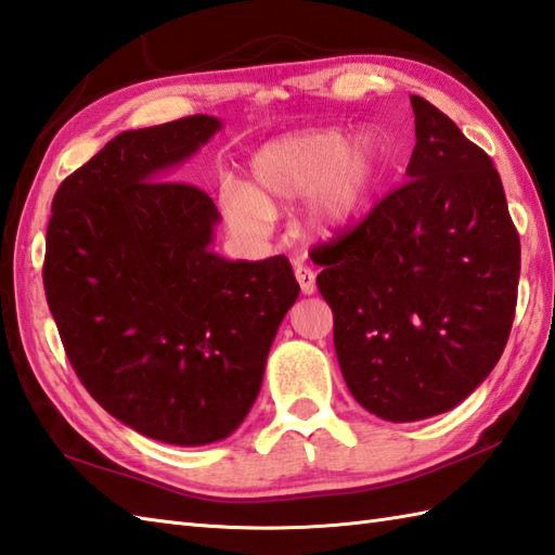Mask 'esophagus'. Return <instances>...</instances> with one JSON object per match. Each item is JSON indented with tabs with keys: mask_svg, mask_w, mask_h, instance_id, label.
I'll list each match as a JSON object with an SVG mask.
<instances>
[{
	"mask_svg": "<svg viewBox=\"0 0 555 555\" xmlns=\"http://www.w3.org/2000/svg\"><path fill=\"white\" fill-rule=\"evenodd\" d=\"M296 281L300 284L302 296H312L317 291V279H314V271L305 264H296Z\"/></svg>",
	"mask_w": 555,
	"mask_h": 555,
	"instance_id": "esophagus-1",
	"label": "esophagus"
}]
</instances>
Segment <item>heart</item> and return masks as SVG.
<instances>
[{
	"label": "heart",
	"mask_w": 555,
	"mask_h": 555,
	"mask_svg": "<svg viewBox=\"0 0 555 555\" xmlns=\"http://www.w3.org/2000/svg\"><path fill=\"white\" fill-rule=\"evenodd\" d=\"M386 171L382 140L360 131L346 140L340 128H310L269 140L250 159V185L227 179L219 205L243 238H267L274 209L305 197L300 223L312 238L346 233L367 207Z\"/></svg>",
	"instance_id": "obj_1"
}]
</instances>
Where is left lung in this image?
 <instances>
[{
    "label": "left lung",
    "instance_id": "left-lung-1",
    "mask_svg": "<svg viewBox=\"0 0 555 555\" xmlns=\"http://www.w3.org/2000/svg\"><path fill=\"white\" fill-rule=\"evenodd\" d=\"M405 183L320 245L317 288L352 398L386 422L453 410L496 367L520 281V238L485 150L412 95Z\"/></svg>",
    "mask_w": 555,
    "mask_h": 555
}]
</instances>
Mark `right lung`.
I'll use <instances>...</instances> for the list:
<instances>
[{
    "instance_id": "obj_1",
    "label": "right lung",
    "mask_w": 555,
    "mask_h": 555,
    "mask_svg": "<svg viewBox=\"0 0 555 555\" xmlns=\"http://www.w3.org/2000/svg\"><path fill=\"white\" fill-rule=\"evenodd\" d=\"M219 131L195 114L119 133L59 185L47 227V305L78 379L112 417L173 446L241 427L300 293L284 255L211 250L221 215L176 183Z\"/></svg>"
}]
</instances>
